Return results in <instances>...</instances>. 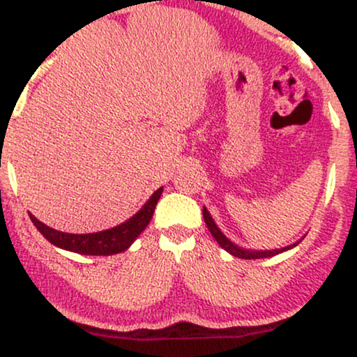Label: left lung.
I'll list each match as a JSON object with an SVG mask.
<instances>
[{"label": "left lung", "instance_id": "1", "mask_svg": "<svg viewBox=\"0 0 357 357\" xmlns=\"http://www.w3.org/2000/svg\"><path fill=\"white\" fill-rule=\"evenodd\" d=\"M203 218H204L206 226H208L209 233L213 234V238L216 239L218 244H220L225 251L229 252V255H233L234 257H241V259H263V257H271V256L281 255V252H286V251H289V249L298 246V244L301 243L304 238L303 236V238L298 239L296 243L289 244V246L279 248V249H248V248H243V246H239V244L233 243L229 238H226V234L222 233L220 227H218L216 222H214L211 213L206 209V206H203Z\"/></svg>", "mask_w": 357, "mask_h": 357}]
</instances>
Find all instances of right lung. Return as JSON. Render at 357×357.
I'll use <instances>...</instances> for the list:
<instances>
[{
    "label": "right lung",
    "mask_w": 357,
    "mask_h": 357,
    "mask_svg": "<svg viewBox=\"0 0 357 357\" xmlns=\"http://www.w3.org/2000/svg\"><path fill=\"white\" fill-rule=\"evenodd\" d=\"M162 192V188L156 190L149 196V199L141 206V209L136 214H132L130 220H126L121 225L109 227V229L98 231V233H88V234H73V233H63V231L53 229V227L46 226L38 218H34L29 213L33 225L36 229L45 236L51 244L56 248L66 249V251L78 252V255L86 256H111L118 255V252H124L136 238L146 229V226L151 221L154 208H156L158 201H160Z\"/></svg>",
    "instance_id": "right-lung-1"
}]
</instances>
